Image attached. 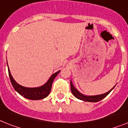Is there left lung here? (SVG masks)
<instances>
[{
    "instance_id": "left-lung-1",
    "label": "left lung",
    "mask_w": 128,
    "mask_h": 128,
    "mask_svg": "<svg viewBox=\"0 0 128 128\" xmlns=\"http://www.w3.org/2000/svg\"><path fill=\"white\" fill-rule=\"evenodd\" d=\"M113 88H112V89H113ZM112 89H111L110 91H108V92L105 93L104 94L94 96H86L79 92L74 87V86L72 84V82L70 81V90H71L72 94L75 96L76 98H78L79 100H83V101H88V102H98V101H101V100H103V98H105V97L111 92V90Z\"/></svg>"
}]
</instances>
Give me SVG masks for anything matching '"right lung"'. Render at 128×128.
I'll return each instance as SVG.
<instances>
[{
	"mask_svg": "<svg viewBox=\"0 0 128 128\" xmlns=\"http://www.w3.org/2000/svg\"><path fill=\"white\" fill-rule=\"evenodd\" d=\"M60 72V70L56 72V73L53 74L48 80V81L42 86L30 88L24 87V86H22L18 84L12 76L9 68H8V74H9L10 79L11 83L13 86L15 90L17 91L21 96H24V98L31 100H39L46 98L49 95L50 92L51 91L53 81Z\"/></svg>",
	"mask_w": 128,
	"mask_h": 128,
	"instance_id": "add662e5",
	"label": "right lung"
}]
</instances>
